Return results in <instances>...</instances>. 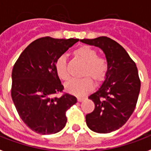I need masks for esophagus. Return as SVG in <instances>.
Masks as SVG:
<instances>
[{
    "instance_id": "1",
    "label": "esophagus",
    "mask_w": 151,
    "mask_h": 151,
    "mask_svg": "<svg viewBox=\"0 0 151 151\" xmlns=\"http://www.w3.org/2000/svg\"><path fill=\"white\" fill-rule=\"evenodd\" d=\"M84 100H86V98H85V97H80V96H79V97H78V102H82Z\"/></svg>"
}]
</instances>
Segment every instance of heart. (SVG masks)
<instances>
[{"label": "heart", "instance_id": "obj_1", "mask_svg": "<svg viewBox=\"0 0 151 151\" xmlns=\"http://www.w3.org/2000/svg\"><path fill=\"white\" fill-rule=\"evenodd\" d=\"M74 55L86 63V66L82 71L83 77H89L95 82L103 80L108 71V64L104 58L97 56L98 55L96 50L88 46H83L77 49L74 51ZM55 70L61 79L66 81L70 78L66 60L64 56L58 58L56 61ZM89 78L70 81L65 84V90L76 96H83L89 92L93 87V82Z\"/></svg>", "mask_w": 151, "mask_h": 151}]
</instances>
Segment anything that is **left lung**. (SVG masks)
Wrapping results in <instances>:
<instances>
[{
    "instance_id": "left-lung-1",
    "label": "left lung",
    "mask_w": 151,
    "mask_h": 151,
    "mask_svg": "<svg viewBox=\"0 0 151 151\" xmlns=\"http://www.w3.org/2000/svg\"><path fill=\"white\" fill-rule=\"evenodd\" d=\"M80 41L101 49L108 63L104 80L88 96L95 109L86 115V124L96 133L115 132L126 124L136 106L141 86L138 69L125 49L110 38Z\"/></svg>"
}]
</instances>
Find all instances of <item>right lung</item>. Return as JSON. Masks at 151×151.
Listing matches in <instances>:
<instances>
[{"label":"right lung","instance_id":"add662e5","mask_svg":"<svg viewBox=\"0 0 151 151\" xmlns=\"http://www.w3.org/2000/svg\"><path fill=\"white\" fill-rule=\"evenodd\" d=\"M78 39L43 37L30 43L12 72V98L19 116L29 128L41 134L58 133L65 127V111L77 98L65 93L55 70V63Z\"/></svg>","mask_w":151,"mask_h":151}]
</instances>
